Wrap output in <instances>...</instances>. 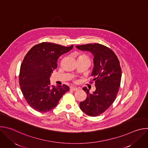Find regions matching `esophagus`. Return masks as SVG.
Listing matches in <instances>:
<instances>
[{
  "mask_svg": "<svg viewBox=\"0 0 148 148\" xmlns=\"http://www.w3.org/2000/svg\"><path fill=\"white\" fill-rule=\"evenodd\" d=\"M70 90L73 91H75L78 90V88H76V87H70Z\"/></svg>",
  "mask_w": 148,
  "mask_h": 148,
  "instance_id": "esophagus-1",
  "label": "esophagus"
}]
</instances>
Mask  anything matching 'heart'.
<instances>
[{
	"label": "heart",
	"instance_id": "b5f03b06",
	"mask_svg": "<svg viewBox=\"0 0 148 148\" xmlns=\"http://www.w3.org/2000/svg\"><path fill=\"white\" fill-rule=\"evenodd\" d=\"M82 58H87V57L86 56L84 55V54L79 55L77 57V60H79V59H82Z\"/></svg>",
	"mask_w": 148,
	"mask_h": 148
}]
</instances>
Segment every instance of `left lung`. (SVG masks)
<instances>
[{
  "label": "left lung",
  "mask_w": 148,
  "mask_h": 148,
  "mask_svg": "<svg viewBox=\"0 0 148 148\" xmlns=\"http://www.w3.org/2000/svg\"><path fill=\"white\" fill-rule=\"evenodd\" d=\"M76 47L90 51L94 56L91 83L95 82L96 90L91 94L87 87L83 88L87 97L79 103V108L86 114L97 116L106 111L116 98L122 75L119 61L111 49L102 45L87 44Z\"/></svg>",
  "instance_id": "obj_1"
}]
</instances>
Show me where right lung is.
<instances>
[{
	"label": "right lung",
	"mask_w": 148,
	"mask_h": 148,
	"mask_svg": "<svg viewBox=\"0 0 148 148\" xmlns=\"http://www.w3.org/2000/svg\"><path fill=\"white\" fill-rule=\"evenodd\" d=\"M73 48L47 42L34 46L20 66L19 85L30 106L40 112L54 109L62 96L70 90L66 85H51L50 77L57 67L58 58Z\"/></svg>",
	"instance_id": "add662e5"
}]
</instances>
